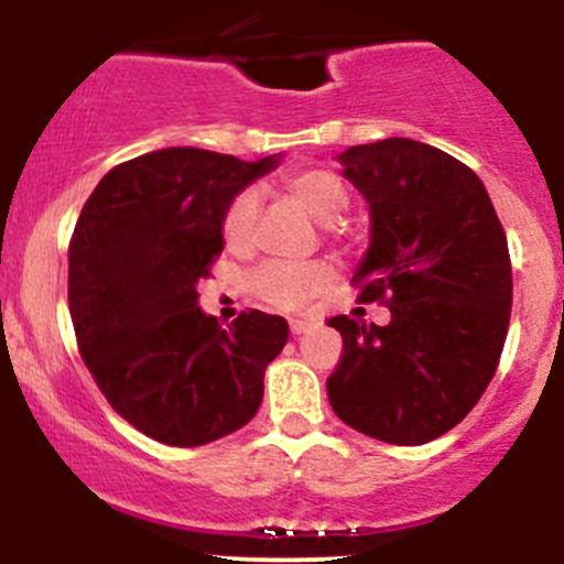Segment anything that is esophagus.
<instances>
[{
	"label": "esophagus",
	"mask_w": 564,
	"mask_h": 564,
	"mask_svg": "<svg viewBox=\"0 0 564 564\" xmlns=\"http://www.w3.org/2000/svg\"><path fill=\"white\" fill-rule=\"evenodd\" d=\"M289 329H292V335H303V333H308L311 324L303 322V318H292V322H289Z\"/></svg>",
	"instance_id": "34e87169"
}]
</instances>
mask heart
Wrapping results in <instances>:
<instances>
[{
    "mask_svg": "<svg viewBox=\"0 0 564 564\" xmlns=\"http://www.w3.org/2000/svg\"><path fill=\"white\" fill-rule=\"evenodd\" d=\"M281 187L292 196L294 204L305 209L318 224H333L349 207V187L338 174L329 169H297L281 176ZM256 215H259V198L253 191H242L231 198L224 213L226 246L246 248L253 235ZM329 267L324 261H303V264H289V261H270L261 270H256L253 292L264 303L275 308L294 311L303 308L311 297L322 294L329 286Z\"/></svg>",
    "mask_w": 564,
    "mask_h": 564,
    "instance_id": "b5f03b06",
    "label": "heart"
}]
</instances>
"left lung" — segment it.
<instances>
[{"mask_svg": "<svg viewBox=\"0 0 564 564\" xmlns=\"http://www.w3.org/2000/svg\"><path fill=\"white\" fill-rule=\"evenodd\" d=\"M335 161L371 213L357 300H388L390 324L329 318L344 338L329 406L373 440L425 445L497 371L513 305L508 237L480 176L436 147L392 135Z\"/></svg>", "mask_w": 564, "mask_h": 564, "instance_id": "obj_1", "label": "left lung"}]
</instances>
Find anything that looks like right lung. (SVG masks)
I'll use <instances>...</instances> for the list:
<instances>
[{
	"instance_id": "right-lung-1",
	"label": "right lung",
	"mask_w": 564,
	"mask_h": 564,
	"mask_svg": "<svg viewBox=\"0 0 564 564\" xmlns=\"http://www.w3.org/2000/svg\"><path fill=\"white\" fill-rule=\"evenodd\" d=\"M281 158L147 152L111 169L78 215L67 250L78 349L108 403L163 445H207L242 429L286 346L283 316L248 311L224 327L196 292L224 250L231 198Z\"/></svg>"
}]
</instances>
